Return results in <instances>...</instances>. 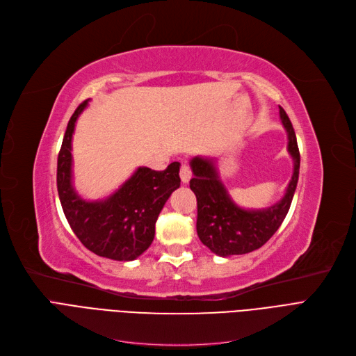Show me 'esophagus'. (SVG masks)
Listing matches in <instances>:
<instances>
[{"label": "esophagus", "mask_w": 356, "mask_h": 356, "mask_svg": "<svg viewBox=\"0 0 356 356\" xmlns=\"http://www.w3.org/2000/svg\"><path fill=\"white\" fill-rule=\"evenodd\" d=\"M191 169H190V166L187 165V163H182L181 165V169H179V177H181V181L184 182V184H187L190 179H191Z\"/></svg>", "instance_id": "obj_1"}]
</instances>
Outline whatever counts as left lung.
Segmentation results:
<instances>
[{"mask_svg":"<svg viewBox=\"0 0 356 356\" xmlns=\"http://www.w3.org/2000/svg\"><path fill=\"white\" fill-rule=\"evenodd\" d=\"M280 107V118L287 131V150L293 159V175L284 197L265 209H243L237 206L220 181L213 159L195 156L190 166L194 178L190 188L197 199V236L206 248L218 256L244 254L262 248L283 224L295 195L300 154L295 129L291 122Z\"/></svg>","mask_w":356,"mask_h":356,"instance_id":"8db88e82","label":"left lung"}]
</instances>
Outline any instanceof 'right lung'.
<instances>
[{"label":"right lung","mask_w":356,"mask_h":356,"mask_svg":"<svg viewBox=\"0 0 356 356\" xmlns=\"http://www.w3.org/2000/svg\"><path fill=\"white\" fill-rule=\"evenodd\" d=\"M88 102L72 115L57 159V191L67 222L85 248L113 261H134L150 248L169 195L179 188V163L165 170L140 166L104 200L87 202L72 186V136Z\"/></svg>","instance_id":"add662e5"}]
</instances>
